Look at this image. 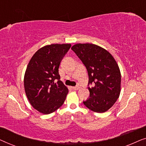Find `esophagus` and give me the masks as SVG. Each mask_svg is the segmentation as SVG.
<instances>
[{
	"mask_svg": "<svg viewBox=\"0 0 146 146\" xmlns=\"http://www.w3.org/2000/svg\"><path fill=\"white\" fill-rule=\"evenodd\" d=\"M72 88L74 90H78L80 89V87L78 86H74V87H72Z\"/></svg>",
	"mask_w": 146,
	"mask_h": 146,
	"instance_id": "1",
	"label": "esophagus"
}]
</instances>
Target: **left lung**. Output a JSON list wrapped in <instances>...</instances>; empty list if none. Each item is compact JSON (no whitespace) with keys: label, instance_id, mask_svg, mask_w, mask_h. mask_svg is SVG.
I'll list each match as a JSON object with an SVG mask.
<instances>
[{"label":"left lung","instance_id":"8db88e82","mask_svg":"<svg viewBox=\"0 0 146 146\" xmlns=\"http://www.w3.org/2000/svg\"><path fill=\"white\" fill-rule=\"evenodd\" d=\"M71 49L86 68L90 97L84 104L90 110L103 113L114 104L121 91V73L112 55L93 44H76Z\"/></svg>","mask_w":146,"mask_h":146}]
</instances>
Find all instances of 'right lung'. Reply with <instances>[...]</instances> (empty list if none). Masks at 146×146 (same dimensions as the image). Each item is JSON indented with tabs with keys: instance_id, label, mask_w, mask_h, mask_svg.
Wrapping results in <instances>:
<instances>
[{
	"instance_id": "obj_1",
	"label": "right lung",
	"mask_w": 146,
	"mask_h": 146,
	"mask_svg": "<svg viewBox=\"0 0 146 146\" xmlns=\"http://www.w3.org/2000/svg\"><path fill=\"white\" fill-rule=\"evenodd\" d=\"M70 44L42 47L31 58L24 77L26 95L34 108L49 114L62 106L68 89L60 80L58 68Z\"/></svg>"
}]
</instances>
